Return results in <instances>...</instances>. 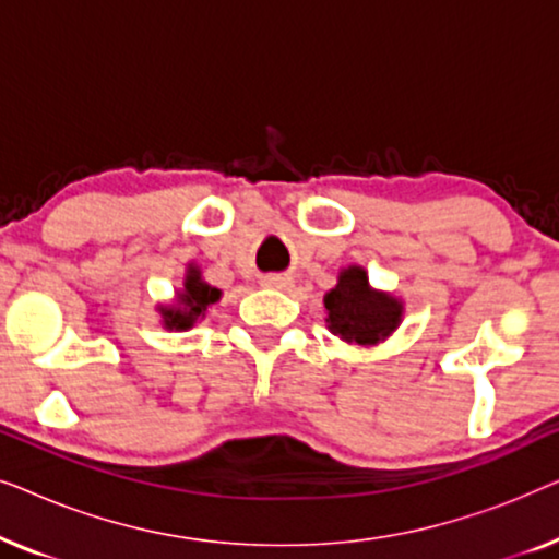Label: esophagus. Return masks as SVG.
<instances>
[{
    "label": "esophagus",
    "mask_w": 559,
    "mask_h": 559,
    "mask_svg": "<svg viewBox=\"0 0 559 559\" xmlns=\"http://www.w3.org/2000/svg\"><path fill=\"white\" fill-rule=\"evenodd\" d=\"M262 285L272 287V289H287L289 285H293V280L282 277V274H266V277H262Z\"/></svg>",
    "instance_id": "obj_1"
}]
</instances>
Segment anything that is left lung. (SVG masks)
<instances>
[{"instance_id":"8db88e82","label":"left lung","mask_w":559,"mask_h":559,"mask_svg":"<svg viewBox=\"0 0 559 559\" xmlns=\"http://www.w3.org/2000/svg\"><path fill=\"white\" fill-rule=\"evenodd\" d=\"M325 325L348 346H379L402 325V297L371 287L361 264L343 266L338 282L323 297Z\"/></svg>"}]
</instances>
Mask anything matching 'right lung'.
Segmentation results:
<instances>
[{"label":"right lung","instance_id":"right-lung-1","mask_svg":"<svg viewBox=\"0 0 559 559\" xmlns=\"http://www.w3.org/2000/svg\"><path fill=\"white\" fill-rule=\"evenodd\" d=\"M218 300L221 289L203 280L201 266L188 262L186 274H182V287L175 293V300L157 305L159 323L167 331H190L195 323H201L211 305H216Z\"/></svg>","mask_w":559,"mask_h":559}]
</instances>
